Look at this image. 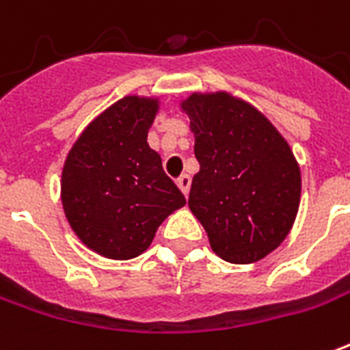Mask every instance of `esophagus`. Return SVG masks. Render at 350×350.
I'll list each match as a JSON object with an SVG mask.
<instances>
[{
    "mask_svg": "<svg viewBox=\"0 0 350 350\" xmlns=\"http://www.w3.org/2000/svg\"><path fill=\"white\" fill-rule=\"evenodd\" d=\"M178 187H180L183 195L187 197V195H189V187H191V178L187 174L180 176V178H178Z\"/></svg>",
    "mask_w": 350,
    "mask_h": 350,
    "instance_id": "34e87169",
    "label": "esophagus"
}]
</instances>
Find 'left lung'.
I'll list each match as a JSON object with an SVG mask.
<instances>
[{
  "mask_svg": "<svg viewBox=\"0 0 350 350\" xmlns=\"http://www.w3.org/2000/svg\"><path fill=\"white\" fill-rule=\"evenodd\" d=\"M180 107L200 165L189 208L212 250L229 263L263 260L299 210L301 172L288 142L260 109L226 90L193 92Z\"/></svg>",
  "mask_w": 350,
  "mask_h": 350,
  "instance_id": "1",
  "label": "left lung"
}]
</instances>
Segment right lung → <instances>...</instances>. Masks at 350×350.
<instances>
[{"mask_svg":"<svg viewBox=\"0 0 350 350\" xmlns=\"http://www.w3.org/2000/svg\"><path fill=\"white\" fill-rule=\"evenodd\" d=\"M157 111L159 98L117 100L87 124L66 157V219L87 248L109 260L148 250L159 226L185 204L148 144Z\"/></svg>","mask_w":350,"mask_h":350,"instance_id":"obj_1","label":"right lung"}]
</instances>
